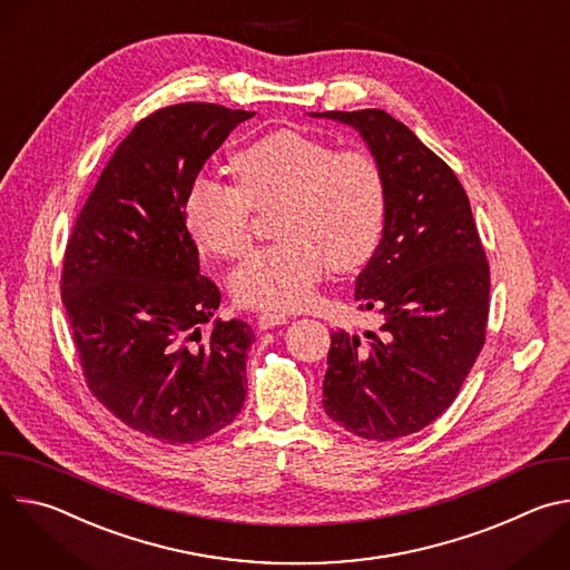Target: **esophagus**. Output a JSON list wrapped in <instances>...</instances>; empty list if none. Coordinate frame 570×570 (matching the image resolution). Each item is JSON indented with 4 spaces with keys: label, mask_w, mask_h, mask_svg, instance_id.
I'll list each match as a JSON object with an SVG mask.
<instances>
[{
    "label": "esophagus",
    "mask_w": 570,
    "mask_h": 570,
    "mask_svg": "<svg viewBox=\"0 0 570 570\" xmlns=\"http://www.w3.org/2000/svg\"><path fill=\"white\" fill-rule=\"evenodd\" d=\"M286 322H288V315L277 313V311H264L257 317V327L259 330H271V327H279V324H286Z\"/></svg>",
    "instance_id": "esophagus-1"
}]
</instances>
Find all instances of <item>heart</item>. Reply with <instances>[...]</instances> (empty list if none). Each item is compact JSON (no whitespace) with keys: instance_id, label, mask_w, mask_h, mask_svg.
Listing matches in <instances>:
<instances>
[{"instance_id":"b5f03b06","label":"heart","mask_w":570,"mask_h":570,"mask_svg":"<svg viewBox=\"0 0 570 570\" xmlns=\"http://www.w3.org/2000/svg\"><path fill=\"white\" fill-rule=\"evenodd\" d=\"M234 185L198 178L183 205L196 246L236 259L250 246L255 212L273 214V246L253 253L229 277L234 299L248 308L295 311L322 273L361 268L383 236L387 189L381 161L365 148L293 128L273 130L232 157Z\"/></svg>"}]
</instances>
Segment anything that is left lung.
<instances>
[{
	"instance_id": "obj_1",
	"label": "left lung",
	"mask_w": 570,
	"mask_h": 570,
	"mask_svg": "<svg viewBox=\"0 0 570 570\" xmlns=\"http://www.w3.org/2000/svg\"><path fill=\"white\" fill-rule=\"evenodd\" d=\"M311 117L356 128L387 189L383 236L354 293L383 324L365 338L332 334L322 405L358 438L396 440L435 422L473 367L490 313V264L460 180L409 126L376 108Z\"/></svg>"
}]
</instances>
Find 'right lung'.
<instances>
[{
    "instance_id": "right-lung-1",
    "label": "right lung",
    "mask_w": 570,
    "mask_h": 570,
    "mask_svg": "<svg viewBox=\"0 0 570 570\" xmlns=\"http://www.w3.org/2000/svg\"><path fill=\"white\" fill-rule=\"evenodd\" d=\"M255 112L178 104L117 146L69 234L62 304L92 394L132 431L174 446L240 413L255 341L214 320L220 291L200 275L183 205L209 155Z\"/></svg>"
}]
</instances>
